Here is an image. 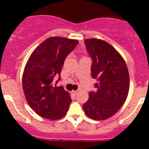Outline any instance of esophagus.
<instances>
[{
	"label": "esophagus",
	"mask_w": 149,
	"mask_h": 149,
	"mask_svg": "<svg viewBox=\"0 0 149 149\" xmlns=\"http://www.w3.org/2000/svg\"><path fill=\"white\" fill-rule=\"evenodd\" d=\"M72 93L74 95H77V90L72 91Z\"/></svg>",
	"instance_id": "34e87169"
}]
</instances>
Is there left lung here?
Returning a JSON list of instances; mask_svg holds the SVG:
<instances>
[{
	"label": "left lung",
	"instance_id": "8db88e82",
	"mask_svg": "<svg viewBox=\"0 0 149 149\" xmlns=\"http://www.w3.org/2000/svg\"><path fill=\"white\" fill-rule=\"evenodd\" d=\"M86 49L93 59L92 77L98 81L97 91L89 93L83 104L86 115L94 120H104L115 115L125 102L130 79L126 63L111 45L102 39H85Z\"/></svg>",
	"mask_w": 149,
	"mask_h": 149
}]
</instances>
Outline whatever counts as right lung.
<instances>
[{"label":"right lung","mask_w":149,"mask_h":149,"mask_svg":"<svg viewBox=\"0 0 149 149\" xmlns=\"http://www.w3.org/2000/svg\"><path fill=\"white\" fill-rule=\"evenodd\" d=\"M78 43L77 39L53 36L43 41L26 63L22 86L26 100L36 113L56 120L66 114L72 102L70 94L63 86H53L60 76L66 56Z\"/></svg>","instance_id":"right-lung-1"}]
</instances>
